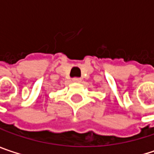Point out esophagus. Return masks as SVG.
<instances>
[{
	"label": "esophagus",
	"instance_id": "esophagus-1",
	"mask_svg": "<svg viewBox=\"0 0 154 154\" xmlns=\"http://www.w3.org/2000/svg\"><path fill=\"white\" fill-rule=\"evenodd\" d=\"M72 82L76 83L82 82V79H80V78H73V79H72Z\"/></svg>",
	"mask_w": 154,
	"mask_h": 154
}]
</instances>
